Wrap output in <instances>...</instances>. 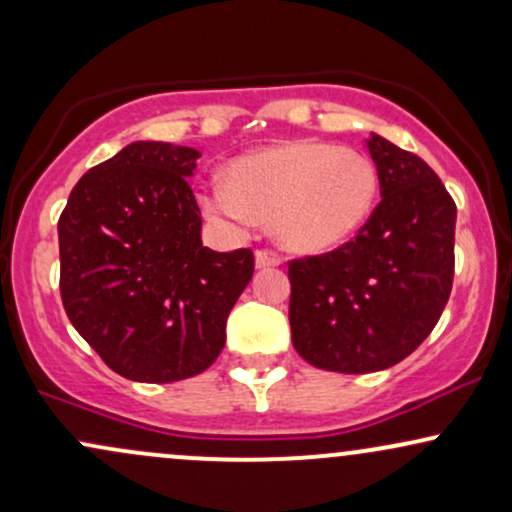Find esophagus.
I'll return each instance as SVG.
<instances>
[{"label":"esophagus","mask_w":512,"mask_h":512,"mask_svg":"<svg viewBox=\"0 0 512 512\" xmlns=\"http://www.w3.org/2000/svg\"><path fill=\"white\" fill-rule=\"evenodd\" d=\"M281 264V257L274 255V252H267V250H260L255 255V267L257 269H269V267H279Z\"/></svg>","instance_id":"34e87169"}]
</instances>
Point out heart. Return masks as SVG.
I'll return each mask as SVG.
<instances>
[{"instance_id": "1", "label": "heart", "mask_w": 512, "mask_h": 512, "mask_svg": "<svg viewBox=\"0 0 512 512\" xmlns=\"http://www.w3.org/2000/svg\"><path fill=\"white\" fill-rule=\"evenodd\" d=\"M380 192L373 158L325 142H289L231 163L204 185L199 204L233 228L272 221L289 250L327 252L361 231Z\"/></svg>"}]
</instances>
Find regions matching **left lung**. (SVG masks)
Segmentation results:
<instances>
[{"mask_svg": "<svg viewBox=\"0 0 512 512\" xmlns=\"http://www.w3.org/2000/svg\"><path fill=\"white\" fill-rule=\"evenodd\" d=\"M380 204L354 240L289 262L291 339L310 366L375 373L440 320L455 274L457 207L424 158L370 134Z\"/></svg>", "mask_w": 512, "mask_h": 512, "instance_id": "1", "label": "left lung"}]
</instances>
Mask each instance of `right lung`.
I'll return each mask as SVG.
<instances>
[{
    "label": "right lung",
    "instance_id": "right-lung-1",
    "mask_svg": "<svg viewBox=\"0 0 512 512\" xmlns=\"http://www.w3.org/2000/svg\"><path fill=\"white\" fill-rule=\"evenodd\" d=\"M190 146L134 142L74 185L60 233V293L91 349L137 383L207 370L255 272L250 248L202 245Z\"/></svg>",
    "mask_w": 512,
    "mask_h": 512
}]
</instances>
